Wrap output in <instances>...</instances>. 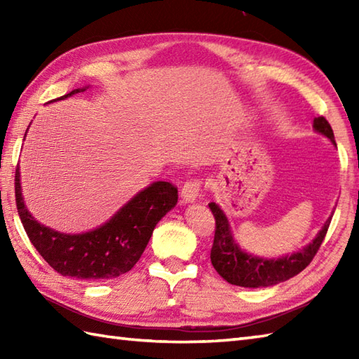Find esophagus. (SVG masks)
I'll use <instances>...</instances> for the list:
<instances>
[{"mask_svg": "<svg viewBox=\"0 0 359 359\" xmlns=\"http://www.w3.org/2000/svg\"><path fill=\"white\" fill-rule=\"evenodd\" d=\"M201 180L199 179H193V180H188L187 184L182 187V201L185 203H193L197 201V197L201 194Z\"/></svg>", "mask_w": 359, "mask_h": 359, "instance_id": "obj_1", "label": "esophagus"}]
</instances>
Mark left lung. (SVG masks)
I'll use <instances>...</instances> for the list:
<instances>
[{
  "mask_svg": "<svg viewBox=\"0 0 359 359\" xmlns=\"http://www.w3.org/2000/svg\"><path fill=\"white\" fill-rule=\"evenodd\" d=\"M313 129L327 137L333 143V147H337L333 129L324 117L313 120ZM208 207L216 219L215 242H212L210 256L211 264L220 276L226 282H230L231 285L247 288L271 287L301 273L311 262V259L315 257L316 251L321 247L333 216L332 215L325 220V224L315 236V239L307 243L302 250L280 257H262L247 253L245 250L239 247V243L236 242L233 236L230 222H228L225 212L217 203L211 202L208 203Z\"/></svg>",
  "mask_w": 359,
  "mask_h": 359,
  "instance_id": "left-lung-1",
  "label": "left lung"
}]
</instances>
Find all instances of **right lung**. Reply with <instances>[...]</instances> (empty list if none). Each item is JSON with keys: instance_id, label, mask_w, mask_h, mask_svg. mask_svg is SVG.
<instances>
[{"instance_id": "right-lung-1", "label": "right lung", "mask_w": 359, "mask_h": 359, "mask_svg": "<svg viewBox=\"0 0 359 359\" xmlns=\"http://www.w3.org/2000/svg\"><path fill=\"white\" fill-rule=\"evenodd\" d=\"M86 89H74L57 100ZM15 197L30 242L53 270L63 276L106 280L121 276L137 264L158 220L177 203V188L170 182H152L103 225L79 234L53 230L30 215L21 191L20 166L15 172Z\"/></svg>"}]
</instances>
